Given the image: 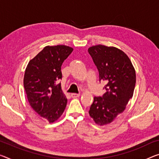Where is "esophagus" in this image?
Instances as JSON below:
<instances>
[{"label": "esophagus", "instance_id": "34e87169", "mask_svg": "<svg viewBox=\"0 0 159 159\" xmlns=\"http://www.w3.org/2000/svg\"><path fill=\"white\" fill-rule=\"evenodd\" d=\"M80 96V94H76V93L71 94V97L72 98H77V97H79Z\"/></svg>", "mask_w": 159, "mask_h": 159}]
</instances>
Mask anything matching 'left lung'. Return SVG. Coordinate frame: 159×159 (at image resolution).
Here are the masks:
<instances>
[{"label": "left lung", "mask_w": 159, "mask_h": 159, "mask_svg": "<svg viewBox=\"0 0 159 159\" xmlns=\"http://www.w3.org/2000/svg\"><path fill=\"white\" fill-rule=\"evenodd\" d=\"M88 52L97 66L99 80L107 82L106 92L94 97L89 116L99 126L110 124L125 110L132 98L136 84V72L127 55L120 49L97 45Z\"/></svg>", "instance_id": "1"}]
</instances>
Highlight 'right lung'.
Masks as SVG:
<instances>
[{
  "label": "right lung",
  "instance_id": "right-lung-1",
  "mask_svg": "<svg viewBox=\"0 0 159 159\" xmlns=\"http://www.w3.org/2000/svg\"><path fill=\"white\" fill-rule=\"evenodd\" d=\"M73 48L63 45L46 46L30 60L24 75L23 84L30 107L36 113L54 123L64 112L67 99L61 84V66Z\"/></svg>",
  "mask_w": 159,
  "mask_h": 159
}]
</instances>
